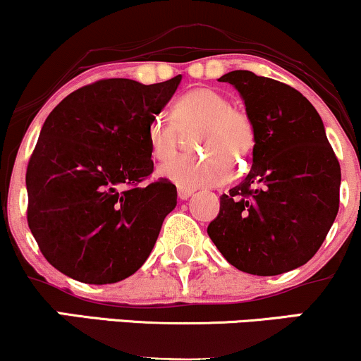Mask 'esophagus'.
Listing matches in <instances>:
<instances>
[{
  "label": "esophagus",
  "instance_id": "1",
  "mask_svg": "<svg viewBox=\"0 0 361 361\" xmlns=\"http://www.w3.org/2000/svg\"><path fill=\"white\" fill-rule=\"evenodd\" d=\"M192 195H193V190L183 188V186H178V198H180V200H186V198H190Z\"/></svg>",
  "mask_w": 361,
  "mask_h": 361
}]
</instances>
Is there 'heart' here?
I'll return each mask as SVG.
<instances>
[{
  "label": "heart",
  "mask_w": 361,
  "mask_h": 361,
  "mask_svg": "<svg viewBox=\"0 0 361 361\" xmlns=\"http://www.w3.org/2000/svg\"><path fill=\"white\" fill-rule=\"evenodd\" d=\"M171 118L156 115L147 127L149 152L157 161H168L178 152L181 132L193 135L198 156H183L163 164L159 175L183 188L222 185L231 180V163H243L255 147V127L250 115L231 105L215 88H193L173 103Z\"/></svg>",
  "instance_id": "obj_1"
}]
</instances>
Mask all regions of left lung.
<instances>
[{"label":"left lung","mask_w":361,"mask_h":361,"mask_svg":"<svg viewBox=\"0 0 361 361\" xmlns=\"http://www.w3.org/2000/svg\"><path fill=\"white\" fill-rule=\"evenodd\" d=\"M255 127L252 166L221 197L207 227L238 270L271 276L299 268L324 243L339 209L341 168L324 123L300 91L285 82L231 71Z\"/></svg>","instance_id":"left-lung-1"}]
</instances>
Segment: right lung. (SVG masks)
Here are the masks:
<instances>
[{
  "label": "right lung",
  "mask_w": 361,
  "mask_h": 361,
  "mask_svg": "<svg viewBox=\"0 0 361 361\" xmlns=\"http://www.w3.org/2000/svg\"><path fill=\"white\" fill-rule=\"evenodd\" d=\"M181 74L142 85L111 78L73 91L45 118L27 168V221L45 259L82 283H115L135 273L176 207L154 169L151 120Z\"/></svg>",
  "instance_id": "right-lung-1"
}]
</instances>
